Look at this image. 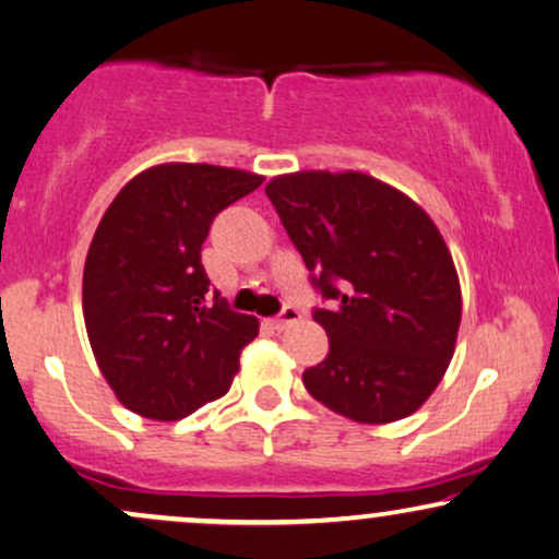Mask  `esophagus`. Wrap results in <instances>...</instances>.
I'll return each mask as SVG.
<instances>
[{
  "label": "esophagus",
  "mask_w": 559,
  "mask_h": 559,
  "mask_svg": "<svg viewBox=\"0 0 559 559\" xmlns=\"http://www.w3.org/2000/svg\"><path fill=\"white\" fill-rule=\"evenodd\" d=\"M297 321H300V310H297L295 306H285L277 316L272 318V325L277 331H282V329H287V325H293Z\"/></svg>",
  "instance_id": "34e87169"
}]
</instances>
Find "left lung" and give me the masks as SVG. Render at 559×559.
<instances>
[{
    "label": "left lung",
    "mask_w": 559,
    "mask_h": 559,
    "mask_svg": "<svg viewBox=\"0 0 559 559\" xmlns=\"http://www.w3.org/2000/svg\"><path fill=\"white\" fill-rule=\"evenodd\" d=\"M266 198L329 308V336L302 385L359 424L401 421L444 377L462 318L460 280L433 221L359 171L274 177Z\"/></svg>",
    "instance_id": "1"
}]
</instances>
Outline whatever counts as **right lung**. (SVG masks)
I'll list each match as a JSON object with an SVG mask.
<instances>
[{"mask_svg": "<svg viewBox=\"0 0 559 559\" xmlns=\"http://www.w3.org/2000/svg\"><path fill=\"white\" fill-rule=\"evenodd\" d=\"M264 182L210 164L151 166L118 192L84 264L94 359L138 416L179 421L226 395L259 321L215 289L200 251L215 215Z\"/></svg>", "mask_w": 559, "mask_h": 559, "instance_id": "add662e5", "label": "right lung"}]
</instances>
